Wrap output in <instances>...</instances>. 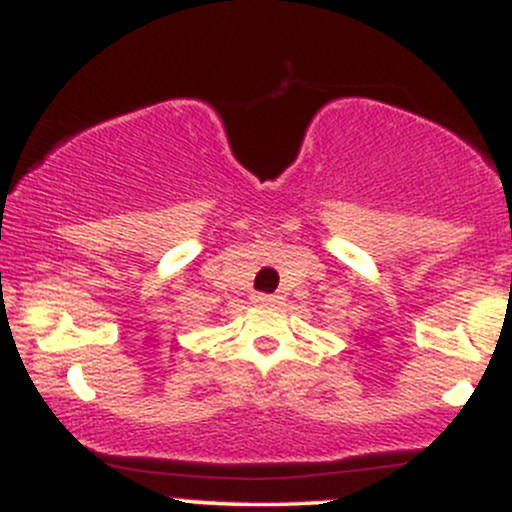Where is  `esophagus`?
Returning a JSON list of instances; mask_svg holds the SVG:
<instances>
[{
  "instance_id": "obj_1",
  "label": "esophagus",
  "mask_w": 512,
  "mask_h": 512,
  "mask_svg": "<svg viewBox=\"0 0 512 512\" xmlns=\"http://www.w3.org/2000/svg\"><path fill=\"white\" fill-rule=\"evenodd\" d=\"M252 301H255L257 305H272V303H279L281 296L279 293H255V296H252Z\"/></svg>"
}]
</instances>
